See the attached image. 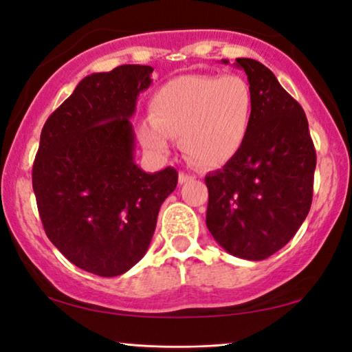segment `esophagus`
Listing matches in <instances>:
<instances>
[{
  "label": "esophagus",
  "instance_id": "1",
  "mask_svg": "<svg viewBox=\"0 0 352 352\" xmlns=\"http://www.w3.org/2000/svg\"><path fill=\"white\" fill-rule=\"evenodd\" d=\"M192 179H194V176L189 175V173H184V171L179 173V184H184V182H189Z\"/></svg>",
  "mask_w": 352,
  "mask_h": 352
}]
</instances>
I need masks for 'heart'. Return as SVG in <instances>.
<instances>
[{
  "mask_svg": "<svg viewBox=\"0 0 352 352\" xmlns=\"http://www.w3.org/2000/svg\"><path fill=\"white\" fill-rule=\"evenodd\" d=\"M253 93L239 75H186L168 81L151 99V120L139 124L142 146L166 155L170 138H182L197 165H224L247 141Z\"/></svg>",
  "mask_w": 352,
  "mask_h": 352,
  "instance_id": "heart-1",
  "label": "heart"
}]
</instances>
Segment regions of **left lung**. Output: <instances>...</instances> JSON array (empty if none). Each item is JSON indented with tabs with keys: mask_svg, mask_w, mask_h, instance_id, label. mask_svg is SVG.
<instances>
[{
	"mask_svg": "<svg viewBox=\"0 0 352 352\" xmlns=\"http://www.w3.org/2000/svg\"><path fill=\"white\" fill-rule=\"evenodd\" d=\"M235 60L248 76L253 120L237 155L205 177L206 226L228 253L261 261L285 247L309 213L316 148L305 110L276 75L258 60Z\"/></svg>",
	"mask_w": 352,
	"mask_h": 352,
	"instance_id": "1",
	"label": "left lung"
}]
</instances>
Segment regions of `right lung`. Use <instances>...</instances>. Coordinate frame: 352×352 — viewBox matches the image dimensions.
I'll return each instance as SVG.
<instances>
[{
  "label": "right lung",
  "mask_w": 352,
  "mask_h": 352,
  "mask_svg": "<svg viewBox=\"0 0 352 352\" xmlns=\"http://www.w3.org/2000/svg\"><path fill=\"white\" fill-rule=\"evenodd\" d=\"M148 65H120L83 78L46 120L32 170L43 228L75 266L100 277L131 269L151 245L177 171L134 163L129 118L151 86Z\"/></svg>",
  "instance_id": "add662e5"
}]
</instances>
